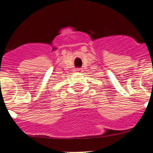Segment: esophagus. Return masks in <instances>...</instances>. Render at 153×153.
I'll return each instance as SVG.
<instances>
[{"label":"esophagus","instance_id":"esophagus-1","mask_svg":"<svg viewBox=\"0 0 153 153\" xmlns=\"http://www.w3.org/2000/svg\"><path fill=\"white\" fill-rule=\"evenodd\" d=\"M76 70L79 72V71H80V70H81V68H76Z\"/></svg>","mask_w":153,"mask_h":153}]
</instances>
